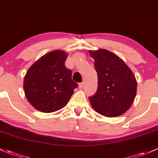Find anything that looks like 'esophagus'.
Returning a JSON list of instances; mask_svg holds the SVG:
<instances>
[{
  "label": "esophagus",
  "mask_w": 158,
  "mask_h": 158,
  "mask_svg": "<svg viewBox=\"0 0 158 158\" xmlns=\"http://www.w3.org/2000/svg\"><path fill=\"white\" fill-rule=\"evenodd\" d=\"M84 85H85V83L84 82H81L79 84V88H81V89H82L83 87H84Z\"/></svg>",
  "instance_id": "esophagus-1"
}]
</instances>
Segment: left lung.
<instances>
[{"mask_svg": "<svg viewBox=\"0 0 158 158\" xmlns=\"http://www.w3.org/2000/svg\"><path fill=\"white\" fill-rule=\"evenodd\" d=\"M98 75L96 94L89 97L93 109L100 114L114 118L125 113L136 95L137 82L131 69L113 52L99 49L89 50Z\"/></svg>", "mask_w": 158, "mask_h": 158, "instance_id": "8db88e82", "label": "left lung"}]
</instances>
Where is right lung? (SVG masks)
Here are the masks:
<instances>
[{
  "label": "right lung",
  "mask_w": 158,
  "mask_h": 158,
  "mask_svg": "<svg viewBox=\"0 0 158 158\" xmlns=\"http://www.w3.org/2000/svg\"><path fill=\"white\" fill-rule=\"evenodd\" d=\"M68 55L62 50L45 54L35 62L24 77L25 94L35 109L50 113L61 109L77 87L72 81V71L65 62Z\"/></svg>",
  "instance_id": "add662e5"
}]
</instances>
